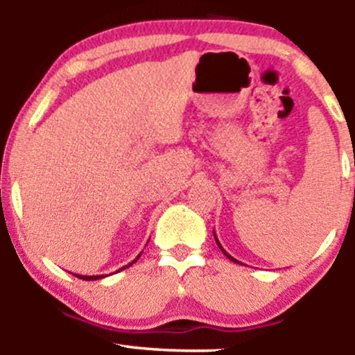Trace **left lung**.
Segmentation results:
<instances>
[{
  "mask_svg": "<svg viewBox=\"0 0 355 355\" xmlns=\"http://www.w3.org/2000/svg\"><path fill=\"white\" fill-rule=\"evenodd\" d=\"M214 237H215V242H217V245L220 247V250H222V252H223V255H227V259H230V260H232V262H235V263H240L237 259H234V257H232V255H229V254H227V252H225V250H223V247H222V245H220V242H218L217 235H215V232H214Z\"/></svg>",
  "mask_w": 355,
  "mask_h": 355,
  "instance_id": "8db88e82",
  "label": "left lung"
}]
</instances>
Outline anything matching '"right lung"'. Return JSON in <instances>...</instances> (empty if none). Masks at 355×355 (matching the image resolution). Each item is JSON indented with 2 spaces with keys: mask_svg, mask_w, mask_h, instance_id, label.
Here are the masks:
<instances>
[{
  "mask_svg": "<svg viewBox=\"0 0 355 355\" xmlns=\"http://www.w3.org/2000/svg\"><path fill=\"white\" fill-rule=\"evenodd\" d=\"M141 255V254H140ZM140 255H138L137 257V259L135 260H133V262L132 263H135L137 262V260L138 259H140ZM132 263H128V266H125V267H121L120 268V270H125V268L126 267H130V266H132ZM120 270H116V272H120ZM76 277H78V279H83V280H100V279H103V277H107V275H80V274H75Z\"/></svg>",
  "mask_w": 355,
  "mask_h": 355,
  "instance_id": "1",
  "label": "right lung"
}]
</instances>
